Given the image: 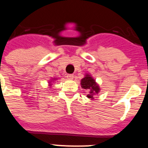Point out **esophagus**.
Listing matches in <instances>:
<instances>
[{
    "label": "esophagus",
    "mask_w": 148,
    "mask_h": 148,
    "mask_svg": "<svg viewBox=\"0 0 148 148\" xmlns=\"http://www.w3.org/2000/svg\"><path fill=\"white\" fill-rule=\"evenodd\" d=\"M66 78L68 79H73V78H74V75H73V74H67Z\"/></svg>",
    "instance_id": "obj_1"
}]
</instances>
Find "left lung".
Listing matches in <instances>:
<instances>
[{
	"mask_svg": "<svg viewBox=\"0 0 148 148\" xmlns=\"http://www.w3.org/2000/svg\"><path fill=\"white\" fill-rule=\"evenodd\" d=\"M81 87L84 89H86L88 92L87 97L88 98L93 99L94 96L96 94H98L100 92V87L98 84L95 82V80L93 79L92 76L89 74H86L85 77L81 79Z\"/></svg>",
	"mask_w": 148,
	"mask_h": 148,
	"instance_id": "8db88e82",
	"label": "left lung"
}]
</instances>
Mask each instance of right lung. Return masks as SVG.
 Instances as JSON below:
<instances>
[{
    "instance_id": "right-lung-1",
    "label": "right lung",
    "mask_w": 148,
    "mask_h": 148,
    "mask_svg": "<svg viewBox=\"0 0 148 148\" xmlns=\"http://www.w3.org/2000/svg\"><path fill=\"white\" fill-rule=\"evenodd\" d=\"M56 79H56V78H53V79H51V81L49 82V85H50V86H51V85H52V84H51V81H54V80H56Z\"/></svg>"
}]
</instances>
